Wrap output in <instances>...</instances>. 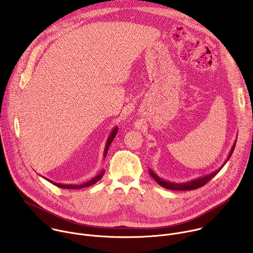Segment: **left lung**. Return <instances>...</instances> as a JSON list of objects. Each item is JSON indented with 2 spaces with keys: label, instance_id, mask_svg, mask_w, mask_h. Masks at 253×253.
<instances>
[{
  "label": "left lung",
  "instance_id": "left-lung-1",
  "mask_svg": "<svg viewBox=\"0 0 253 253\" xmlns=\"http://www.w3.org/2000/svg\"><path fill=\"white\" fill-rule=\"evenodd\" d=\"M235 144H236V140L233 144V146L228 154V157L227 159L225 160V162L222 164V166L220 168H218L217 170H215L214 172L210 173V174H207V175H204V176H201V177H198L196 179H192L191 181H187V182H183V183H174V182H170V181H166V180L160 178L153 170L149 169V174L151 175V177L155 180V181L162 187L166 188V189H170V190H181V191H185V190H193V189H197L203 185H205L209 180H211L216 174H217L221 168L226 164V162L229 160V158L231 157L233 151H234V148H235Z\"/></svg>",
  "mask_w": 253,
  "mask_h": 253
}]
</instances>
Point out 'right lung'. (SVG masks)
Returning <instances> with one entry per match:
<instances>
[{"label": "right lung", "mask_w": 253, "mask_h": 253, "mask_svg": "<svg viewBox=\"0 0 253 253\" xmlns=\"http://www.w3.org/2000/svg\"><path fill=\"white\" fill-rule=\"evenodd\" d=\"M117 132H118V127L116 126V127H114V129L111 131V133H110L109 137H108V139H107V141H106V145H105V149H104V157H106L107 152H108V149H109V147H110V145H111V143H112L113 139L115 138V136H116ZM104 173H105V170H102V171H101L99 174H97L94 178H92L91 180H89V181H87V182H85V183H82V184H79V185L55 183V182L51 181V180H49V179H47V180H48V181H50L51 183H53L54 185H56L57 187H60V188H64V189H80V188H84V187L91 186V185L95 184L96 182H98L99 180L103 177Z\"/></svg>", "instance_id": "1"}]
</instances>
